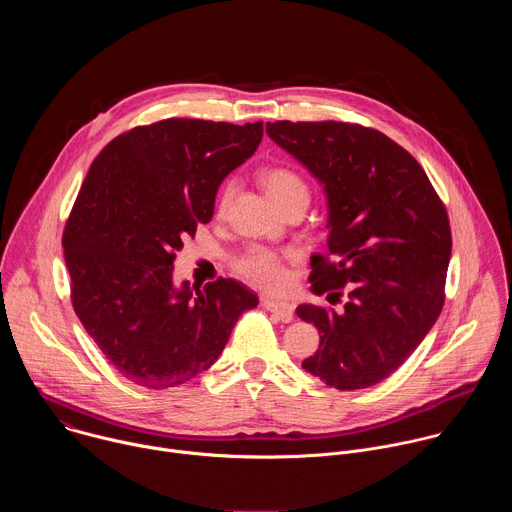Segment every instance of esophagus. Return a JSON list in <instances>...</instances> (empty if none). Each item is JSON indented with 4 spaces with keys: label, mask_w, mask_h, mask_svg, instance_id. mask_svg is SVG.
I'll list each match as a JSON object with an SVG mask.
<instances>
[{
    "label": "esophagus",
    "mask_w": 512,
    "mask_h": 512,
    "mask_svg": "<svg viewBox=\"0 0 512 512\" xmlns=\"http://www.w3.org/2000/svg\"><path fill=\"white\" fill-rule=\"evenodd\" d=\"M263 308L275 314L281 322H291L294 320V306L283 300H273V298H263Z\"/></svg>",
    "instance_id": "34e87169"
}]
</instances>
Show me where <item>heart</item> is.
Wrapping results in <instances>:
<instances>
[{
    "label": "heart",
    "mask_w": 512,
    "mask_h": 512,
    "mask_svg": "<svg viewBox=\"0 0 512 512\" xmlns=\"http://www.w3.org/2000/svg\"><path fill=\"white\" fill-rule=\"evenodd\" d=\"M263 186L279 208H285L291 202H306V204L310 202V186L298 172L289 168L267 170L263 174ZM233 196H235V182H229L223 188L221 200H218V208L227 210ZM289 259H294V255L291 253L279 255L263 247H251L237 257L235 267L249 283L267 291H279L289 283V271H287Z\"/></svg>",
    "instance_id": "heart-1"
}]
</instances>
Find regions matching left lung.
I'll list each match as a JSON object with an SVG mask.
<instances>
[{"mask_svg": "<svg viewBox=\"0 0 512 512\" xmlns=\"http://www.w3.org/2000/svg\"><path fill=\"white\" fill-rule=\"evenodd\" d=\"M267 135L322 184L328 253L310 283L342 312L312 304L298 316L320 332L302 367L338 391L395 373L444 308L452 255L448 212L417 160L385 133L342 121H275Z\"/></svg>", "mask_w": 512, "mask_h": 512, "instance_id": "1", "label": "left lung"}]
</instances>
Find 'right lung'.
<instances>
[{
  "instance_id": "1",
  "label": "right lung",
  "mask_w": 512,
  "mask_h": 512,
  "mask_svg": "<svg viewBox=\"0 0 512 512\" xmlns=\"http://www.w3.org/2000/svg\"><path fill=\"white\" fill-rule=\"evenodd\" d=\"M261 137L263 121L164 119L95 158L64 227V261L81 324L131 383L168 389L198 377L259 304L235 279L174 285V259Z\"/></svg>"
}]
</instances>
